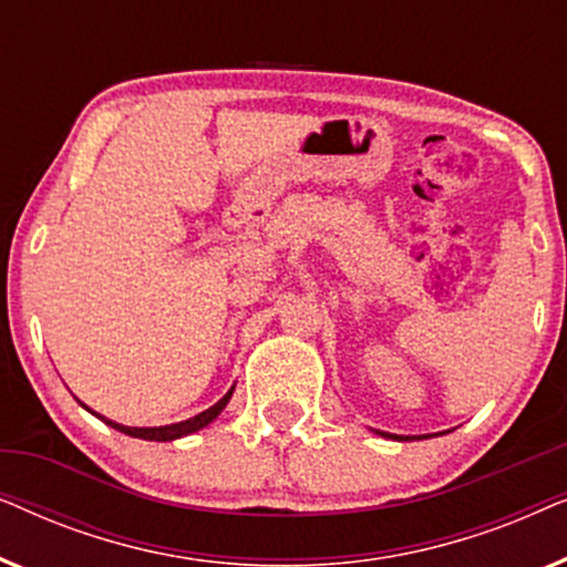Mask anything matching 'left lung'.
<instances>
[{
	"instance_id": "left-lung-1",
	"label": "left lung",
	"mask_w": 567,
	"mask_h": 567,
	"mask_svg": "<svg viewBox=\"0 0 567 567\" xmlns=\"http://www.w3.org/2000/svg\"><path fill=\"white\" fill-rule=\"evenodd\" d=\"M379 433V436H384V439H394V441H402L400 436H392V433H384V431H377Z\"/></svg>"
}]
</instances>
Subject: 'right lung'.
<instances>
[{
    "instance_id": "1",
    "label": "right lung",
    "mask_w": 567,
    "mask_h": 567,
    "mask_svg": "<svg viewBox=\"0 0 567 567\" xmlns=\"http://www.w3.org/2000/svg\"><path fill=\"white\" fill-rule=\"evenodd\" d=\"M231 392H235V386H231V390H229L227 394H224V398H221L219 402H216V405H212L208 410H204V413H198V415L188 417V421L169 423V425H150V429H138V425H123V423H115V421H111V417H105V415L95 413V410H90L87 405H82V408H87L90 413L95 415V417H100V421H103L105 425H111V429L121 431V433H126V436L144 439V441H175V439L190 436V433H196V431H200V429H206L208 423H214L216 417H219L221 410L227 408V402L231 400Z\"/></svg>"
}]
</instances>
